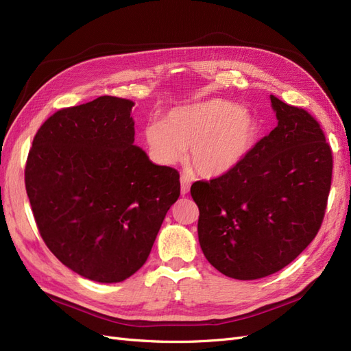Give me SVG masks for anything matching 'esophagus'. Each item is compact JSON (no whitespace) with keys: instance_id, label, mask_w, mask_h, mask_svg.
I'll return each instance as SVG.
<instances>
[{"instance_id":"34e87169","label":"esophagus","mask_w":351,"mask_h":351,"mask_svg":"<svg viewBox=\"0 0 351 351\" xmlns=\"http://www.w3.org/2000/svg\"><path fill=\"white\" fill-rule=\"evenodd\" d=\"M180 182H182V195H187L189 190H190V180L187 176H182L180 177Z\"/></svg>"}]
</instances>
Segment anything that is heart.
<instances>
[{
	"instance_id": "b5f03b06",
	"label": "heart",
	"mask_w": 351,
	"mask_h": 351,
	"mask_svg": "<svg viewBox=\"0 0 351 351\" xmlns=\"http://www.w3.org/2000/svg\"><path fill=\"white\" fill-rule=\"evenodd\" d=\"M143 134L156 162L177 164L190 149V165L197 174L218 177L249 155L259 127L236 102L214 98L173 110L164 123L147 124Z\"/></svg>"
}]
</instances>
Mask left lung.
<instances>
[{"label":"left lung","instance_id":"1","mask_svg":"<svg viewBox=\"0 0 351 351\" xmlns=\"http://www.w3.org/2000/svg\"><path fill=\"white\" fill-rule=\"evenodd\" d=\"M278 125L231 171L196 182L197 234L212 267L236 280L278 272L309 246L324 221L332 151L303 108L271 95Z\"/></svg>","mask_w":351,"mask_h":351}]
</instances>
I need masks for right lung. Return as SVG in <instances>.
<instances>
[{
	"instance_id": "1",
	"label": "right lung",
	"mask_w": 351,
	"mask_h": 351,
	"mask_svg": "<svg viewBox=\"0 0 351 351\" xmlns=\"http://www.w3.org/2000/svg\"><path fill=\"white\" fill-rule=\"evenodd\" d=\"M133 102L99 97L39 127L25 184L42 240L67 268L97 282L129 278L149 256L180 174L133 145Z\"/></svg>"
}]
</instances>
